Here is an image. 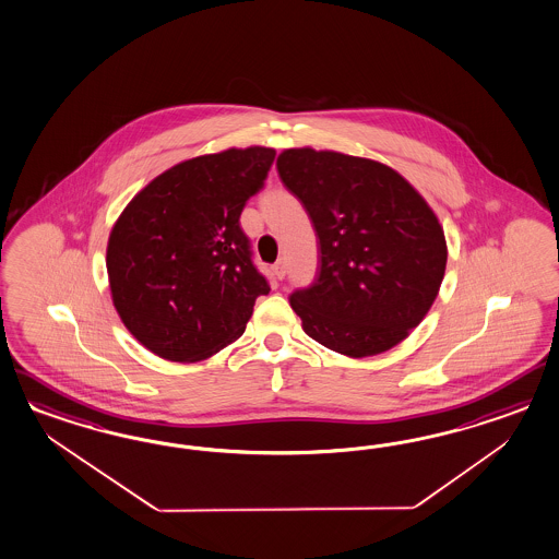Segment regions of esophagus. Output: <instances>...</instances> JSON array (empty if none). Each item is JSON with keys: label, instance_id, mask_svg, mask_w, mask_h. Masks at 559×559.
<instances>
[{"label": "esophagus", "instance_id": "esophagus-1", "mask_svg": "<svg viewBox=\"0 0 559 559\" xmlns=\"http://www.w3.org/2000/svg\"><path fill=\"white\" fill-rule=\"evenodd\" d=\"M274 274H276V278H285V274H287V264H285V260H278L276 264H274Z\"/></svg>", "mask_w": 559, "mask_h": 559}]
</instances>
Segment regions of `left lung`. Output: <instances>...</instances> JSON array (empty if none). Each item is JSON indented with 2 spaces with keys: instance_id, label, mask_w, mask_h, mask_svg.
Wrapping results in <instances>:
<instances>
[{
  "instance_id": "1",
  "label": "left lung",
  "mask_w": 559,
  "mask_h": 559,
  "mask_svg": "<svg viewBox=\"0 0 559 559\" xmlns=\"http://www.w3.org/2000/svg\"><path fill=\"white\" fill-rule=\"evenodd\" d=\"M276 169L320 239L316 283L290 295L305 334L350 358L397 346L435 304L447 269L435 211L402 174L367 157L295 147Z\"/></svg>"
}]
</instances>
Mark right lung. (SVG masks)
<instances>
[{"instance_id": "obj_1", "label": "right lung", "mask_w": 559, "mask_h": 559, "mask_svg": "<svg viewBox=\"0 0 559 559\" xmlns=\"http://www.w3.org/2000/svg\"><path fill=\"white\" fill-rule=\"evenodd\" d=\"M274 155L254 145L180 162L120 213L106 248L110 295L153 355L174 362L217 355L269 295L239 215L264 187Z\"/></svg>"}]
</instances>
